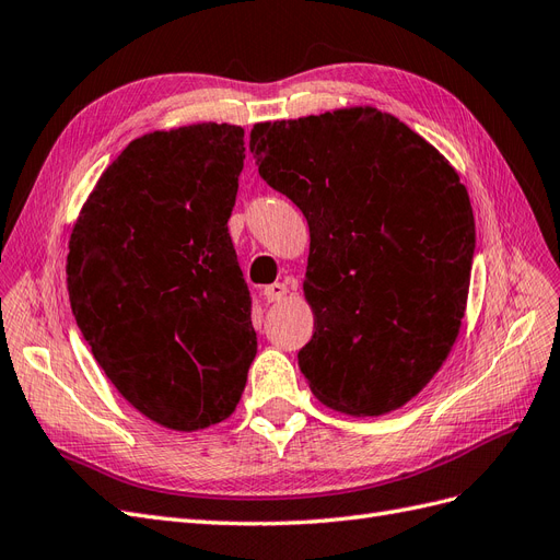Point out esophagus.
<instances>
[{
    "instance_id": "esophagus-1",
    "label": "esophagus",
    "mask_w": 560,
    "mask_h": 560,
    "mask_svg": "<svg viewBox=\"0 0 560 560\" xmlns=\"http://www.w3.org/2000/svg\"><path fill=\"white\" fill-rule=\"evenodd\" d=\"M287 294V284L284 282H273V284H266L264 287V301L266 303H276L280 299H284Z\"/></svg>"
}]
</instances>
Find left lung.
<instances>
[{
    "label": "left lung",
    "mask_w": 560,
    "mask_h": 560,
    "mask_svg": "<svg viewBox=\"0 0 560 560\" xmlns=\"http://www.w3.org/2000/svg\"><path fill=\"white\" fill-rule=\"evenodd\" d=\"M249 149L311 229L315 331L301 374L336 411L399 409L442 366L465 315L477 231L460 177L371 107L257 124Z\"/></svg>",
    "instance_id": "1"
}]
</instances>
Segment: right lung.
<instances>
[{"label":"right lung","instance_id":"right-lung-1","mask_svg":"<svg viewBox=\"0 0 560 560\" xmlns=\"http://www.w3.org/2000/svg\"><path fill=\"white\" fill-rule=\"evenodd\" d=\"M243 161L241 126L142 135L97 179L70 238L77 327L118 393L171 430L231 416L257 354L226 226Z\"/></svg>","mask_w":560,"mask_h":560}]
</instances>
